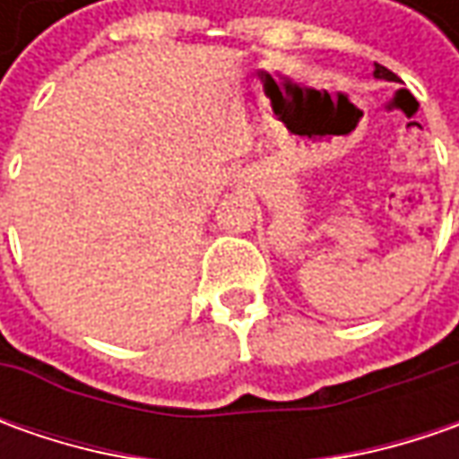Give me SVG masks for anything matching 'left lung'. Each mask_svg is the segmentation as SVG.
<instances>
[{"label": "left lung", "instance_id": "1", "mask_svg": "<svg viewBox=\"0 0 459 459\" xmlns=\"http://www.w3.org/2000/svg\"><path fill=\"white\" fill-rule=\"evenodd\" d=\"M373 76H376V79L396 81V74H391V71H388L385 65H378V63H376V71H373Z\"/></svg>", "mask_w": 459, "mask_h": 459}]
</instances>
